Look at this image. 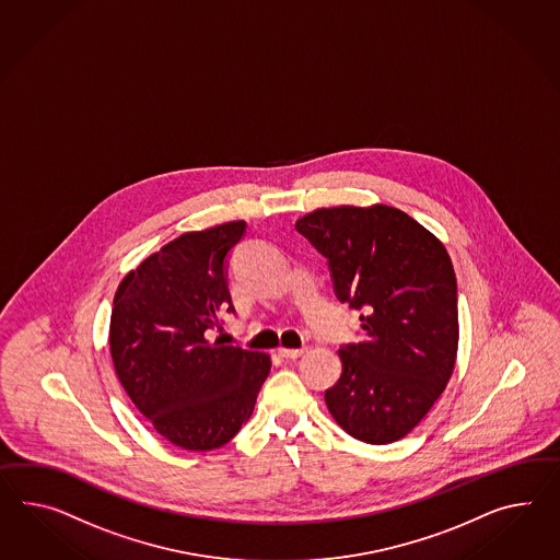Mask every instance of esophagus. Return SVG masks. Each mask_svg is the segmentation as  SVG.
I'll return each mask as SVG.
<instances>
[{
  "label": "esophagus",
  "mask_w": 560,
  "mask_h": 560,
  "mask_svg": "<svg viewBox=\"0 0 560 560\" xmlns=\"http://www.w3.org/2000/svg\"><path fill=\"white\" fill-rule=\"evenodd\" d=\"M278 353H280V358L299 359L301 355L306 353V349H304V347H301V349H287V347H280V349H278Z\"/></svg>",
  "instance_id": "34e87169"
}]
</instances>
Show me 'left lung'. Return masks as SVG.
Returning a JSON list of instances; mask_svg holds the SVG:
<instances>
[{
    "label": "left lung",
    "mask_w": 560,
    "mask_h": 560,
    "mask_svg": "<svg viewBox=\"0 0 560 560\" xmlns=\"http://www.w3.org/2000/svg\"><path fill=\"white\" fill-rule=\"evenodd\" d=\"M327 258L335 296L361 311V343L325 392L332 418L370 445L400 441L431 410L455 368L457 278L445 245L400 209H316L296 221Z\"/></svg>",
    "instance_id": "8db88e82"
}]
</instances>
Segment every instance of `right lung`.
<instances>
[{"label": "right lung", "mask_w": 560, "mask_h": 560, "mask_svg": "<svg viewBox=\"0 0 560 560\" xmlns=\"http://www.w3.org/2000/svg\"><path fill=\"white\" fill-rule=\"evenodd\" d=\"M245 221L183 233L117 288L109 329L115 373L136 408L173 445L211 451L254 412L270 358L209 341L223 313L231 249Z\"/></svg>", "instance_id": "1"}]
</instances>
